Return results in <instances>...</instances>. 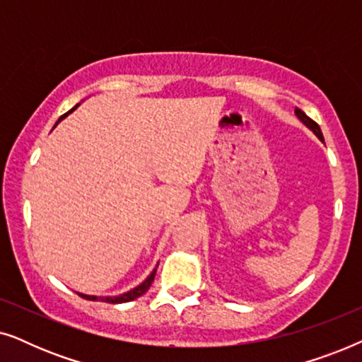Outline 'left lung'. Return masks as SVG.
<instances>
[{
  "instance_id": "8db88e82",
  "label": "left lung",
  "mask_w": 362,
  "mask_h": 362,
  "mask_svg": "<svg viewBox=\"0 0 362 362\" xmlns=\"http://www.w3.org/2000/svg\"><path fill=\"white\" fill-rule=\"evenodd\" d=\"M295 115H296V117H298V120H300L301 123H303V125H305L306 128H310V130H311V132H313V133H315V135H316V136H318L321 141H325V138H323V133H321V128H320V125H318V123H316V122H313V120H311V118H310L308 115H306V113H305V112H301V110H300V108H295Z\"/></svg>"
}]
</instances>
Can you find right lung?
<instances>
[{"mask_svg": "<svg viewBox=\"0 0 362 362\" xmlns=\"http://www.w3.org/2000/svg\"><path fill=\"white\" fill-rule=\"evenodd\" d=\"M78 105H81V103H77V105H76V107H74V108H72V110H69V112L66 113V115H62L61 118H59V120H57V123H59V122H61V120H62V118H66V117L69 115V113H71V112H74V110H76V108H77ZM57 123H56V125H57ZM156 267H158V265H156ZM156 267H155V269H153V272H151V274H150V275H148V276H146V279L141 281V284H140V285H138V286H135V288H132V290H128V291H125V293H122V295H117V296H97V295H86V293H78V295H81V296H82V298L92 300V301H97V300H100V301H107V303H127V301L136 300V298H138V296H141L143 293H146V290H148V288H150L151 281H153V280H155V275H156Z\"/></svg>", "mask_w": 362, "mask_h": 362, "instance_id": "add662e5", "label": "right lung"}]
</instances>
